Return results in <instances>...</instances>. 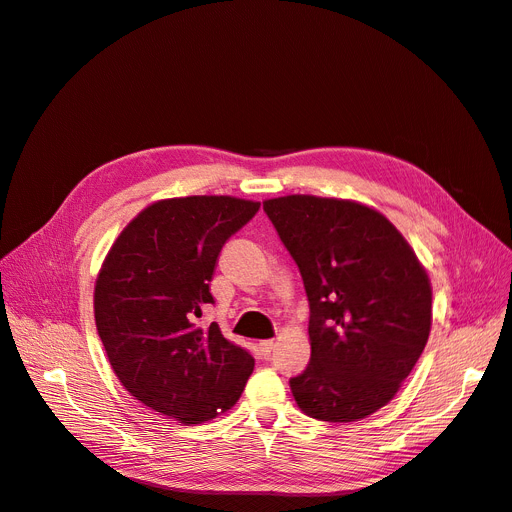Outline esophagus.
Instances as JSON below:
<instances>
[{"instance_id":"obj_1","label":"esophagus","mask_w":512,"mask_h":512,"mask_svg":"<svg viewBox=\"0 0 512 512\" xmlns=\"http://www.w3.org/2000/svg\"><path fill=\"white\" fill-rule=\"evenodd\" d=\"M258 349H260V353L264 357L271 355V351L275 349V340H262V342H258Z\"/></svg>"}]
</instances>
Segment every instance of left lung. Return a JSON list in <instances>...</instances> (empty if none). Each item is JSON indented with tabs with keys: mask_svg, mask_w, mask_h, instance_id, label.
Returning <instances> with one entry per match:
<instances>
[{
	"mask_svg": "<svg viewBox=\"0 0 512 512\" xmlns=\"http://www.w3.org/2000/svg\"><path fill=\"white\" fill-rule=\"evenodd\" d=\"M264 212L309 298L311 361L290 380L300 410L355 422L391 401L420 359L433 319L428 275L410 243L357 201L288 195Z\"/></svg>",
	"mask_w": 512,
	"mask_h": 512,
	"instance_id": "8db88e82",
	"label": "left lung"
}]
</instances>
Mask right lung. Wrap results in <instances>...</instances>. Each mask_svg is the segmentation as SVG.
<instances>
[{
    "mask_svg": "<svg viewBox=\"0 0 512 512\" xmlns=\"http://www.w3.org/2000/svg\"><path fill=\"white\" fill-rule=\"evenodd\" d=\"M227 195L163 199L142 210L111 245L94 288L96 330L115 376L151 410L201 424L231 410L254 357L212 323L210 281L222 245L258 212Z\"/></svg>",
    "mask_w": 512,
    "mask_h": 512,
    "instance_id": "obj_1",
    "label": "right lung"
}]
</instances>
